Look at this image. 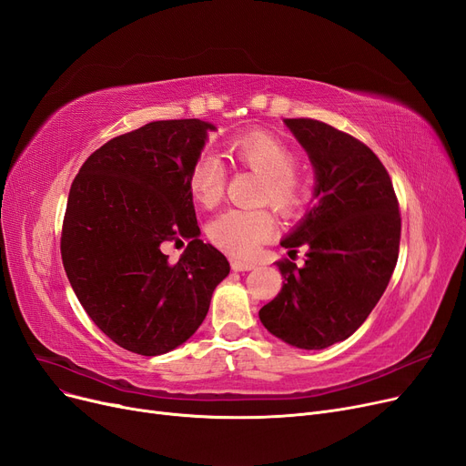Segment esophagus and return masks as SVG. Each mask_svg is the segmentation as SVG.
I'll return each instance as SVG.
<instances>
[{"instance_id": "obj_1", "label": "esophagus", "mask_w": 466, "mask_h": 466, "mask_svg": "<svg viewBox=\"0 0 466 466\" xmlns=\"http://www.w3.org/2000/svg\"><path fill=\"white\" fill-rule=\"evenodd\" d=\"M257 265L255 262H248V260H232V270L236 272H249L253 270Z\"/></svg>"}]
</instances>
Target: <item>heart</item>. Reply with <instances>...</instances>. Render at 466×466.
I'll list each match as a JSON object with an SVG mask.
<instances>
[{
	"label": "heart",
	"mask_w": 466,
	"mask_h": 466,
	"mask_svg": "<svg viewBox=\"0 0 466 466\" xmlns=\"http://www.w3.org/2000/svg\"><path fill=\"white\" fill-rule=\"evenodd\" d=\"M236 164L265 175L260 201L283 217H297L309 201V185L295 166V152L272 133L251 131L230 140ZM227 188V169L213 154H199L188 169V190L204 208L217 206ZM276 222L267 209H228L209 227L215 244L232 257H253L274 234Z\"/></svg>",
	"instance_id": "b5f03b06"
}]
</instances>
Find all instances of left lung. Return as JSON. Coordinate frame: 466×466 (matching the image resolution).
Instances as JSON below:
<instances>
[{"mask_svg": "<svg viewBox=\"0 0 466 466\" xmlns=\"http://www.w3.org/2000/svg\"><path fill=\"white\" fill-rule=\"evenodd\" d=\"M316 173V206L281 241L305 265H276L281 291L258 310L272 335L319 350L349 339L375 309L392 278L401 218L392 180L370 147L310 117L283 119Z\"/></svg>", "mask_w": 466, "mask_h": 466, "instance_id": "left-lung-1", "label": "left lung"}]
</instances>
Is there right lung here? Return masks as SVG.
<instances>
[{"label": "right lung", "instance_id": "obj_1", "mask_svg": "<svg viewBox=\"0 0 466 466\" xmlns=\"http://www.w3.org/2000/svg\"><path fill=\"white\" fill-rule=\"evenodd\" d=\"M208 131L196 117L150 121L95 150L70 187L60 236L70 286L96 328L140 356L188 340L230 272L199 239L188 190ZM183 238L189 248L171 266L160 248Z\"/></svg>", "mask_w": 466, "mask_h": 466}]
</instances>
